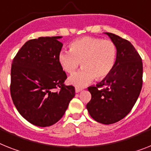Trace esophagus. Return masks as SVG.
<instances>
[{"label": "esophagus", "instance_id": "esophagus-1", "mask_svg": "<svg viewBox=\"0 0 151 151\" xmlns=\"http://www.w3.org/2000/svg\"><path fill=\"white\" fill-rule=\"evenodd\" d=\"M82 88H79V87H75V92L76 93H79L81 91H82Z\"/></svg>", "mask_w": 151, "mask_h": 151}]
</instances>
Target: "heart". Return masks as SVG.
<instances>
[{
	"mask_svg": "<svg viewBox=\"0 0 151 151\" xmlns=\"http://www.w3.org/2000/svg\"><path fill=\"white\" fill-rule=\"evenodd\" d=\"M70 50H61L58 61L67 73L75 71L81 62L82 68L69 78L70 83L84 86L96 78L102 80L110 74L114 67L116 47L111 40L84 37L72 41Z\"/></svg>",
	"mask_w": 151,
	"mask_h": 151,
	"instance_id": "heart-1",
	"label": "heart"
}]
</instances>
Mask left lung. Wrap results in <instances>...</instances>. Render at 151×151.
I'll list each match as a JSON object with an SVG mask.
<instances>
[{"label":"left lung","instance_id":"obj_1","mask_svg":"<svg viewBox=\"0 0 151 151\" xmlns=\"http://www.w3.org/2000/svg\"><path fill=\"white\" fill-rule=\"evenodd\" d=\"M105 34L116 47V61L107 77L87 88L91 100L87 109L93 120L111 124L125 117L136 103L142 88L143 63L130 41L111 33Z\"/></svg>","mask_w":151,"mask_h":151}]
</instances>
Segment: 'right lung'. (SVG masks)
I'll use <instances>...</instances> for the list:
<instances>
[{
    "mask_svg": "<svg viewBox=\"0 0 151 151\" xmlns=\"http://www.w3.org/2000/svg\"><path fill=\"white\" fill-rule=\"evenodd\" d=\"M62 37H40L27 41L14 58L11 95L20 114L30 124L49 127L64 116L75 96L65 86L66 73L58 61ZM60 88L59 91L55 89Z\"/></svg>",
    "mask_w": 151,
    "mask_h": 151,
    "instance_id": "add662e5",
    "label": "right lung"
}]
</instances>
